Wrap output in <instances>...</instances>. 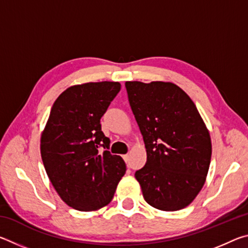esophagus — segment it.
Masks as SVG:
<instances>
[{
	"instance_id": "obj_1",
	"label": "esophagus",
	"mask_w": 248,
	"mask_h": 248,
	"mask_svg": "<svg viewBox=\"0 0 248 248\" xmlns=\"http://www.w3.org/2000/svg\"><path fill=\"white\" fill-rule=\"evenodd\" d=\"M123 157H124V162H125V163H128V162H129V155H128V154L124 155Z\"/></svg>"
}]
</instances>
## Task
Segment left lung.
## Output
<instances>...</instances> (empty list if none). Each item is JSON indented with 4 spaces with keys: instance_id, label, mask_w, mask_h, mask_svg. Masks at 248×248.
Here are the masks:
<instances>
[{
    "instance_id": "obj_1",
    "label": "left lung",
    "mask_w": 248,
    "mask_h": 248,
    "mask_svg": "<svg viewBox=\"0 0 248 248\" xmlns=\"http://www.w3.org/2000/svg\"><path fill=\"white\" fill-rule=\"evenodd\" d=\"M143 136L146 163L136 179L144 200L162 211L189 205L207 178L212 145L195 103L170 82H125Z\"/></svg>"
}]
</instances>
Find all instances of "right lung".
Instances as JSON below:
<instances>
[{"instance_id": "right-lung-1", "label": "right lung", "mask_w": 248, "mask_h": 248, "mask_svg": "<svg viewBox=\"0 0 248 248\" xmlns=\"http://www.w3.org/2000/svg\"><path fill=\"white\" fill-rule=\"evenodd\" d=\"M119 82L70 86L56 99L40 138V153L60 198L78 211H97L110 202L125 173L119 155L98 152L110 141L100 118L120 91Z\"/></svg>"}]
</instances>
